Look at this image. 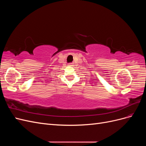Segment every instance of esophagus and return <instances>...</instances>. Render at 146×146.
Listing matches in <instances>:
<instances>
[{
	"mask_svg": "<svg viewBox=\"0 0 146 146\" xmlns=\"http://www.w3.org/2000/svg\"><path fill=\"white\" fill-rule=\"evenodd\" d=\"M73 65H74L73 64H69V66H72Z\"/></svg>",
	"mask_w": 146,
	"mask_h": 146,
	"instance_id": "1",
	"label": "esophagus"
}]
</instances>
